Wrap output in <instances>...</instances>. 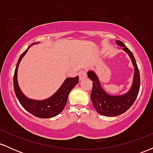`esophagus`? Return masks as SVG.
<instances>
[{"mask_svg": "<svg viewBox=\"0 0 153 153\" xmlns=\"http://www.w3.org/2000/svg\"><path fill=\"white\" fill-rule=\"evenodd\" d=\"M78 75H79V78H80V80H81L86 77V73H85V71H82L78 73Z\"/></svg>", "mask_w": 153, "mask_h": 153, "instance_id": "obj_1", "label": "esophagus"}]
</instances>
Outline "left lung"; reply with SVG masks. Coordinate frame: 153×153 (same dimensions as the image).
<instances>
[{"label": "left lung", "mask_w": 153, "mask_h": 153, "mask_svg": "<svg viewBox=\"0 0 153 153\" xmlns=\"http://www.w3.org/2000/svg\"><path fill=\"white\" fill-rule=\"evenodd\" d=\"M116 43L129 55L134 67L132 83L129 91L121 95H111L101 86L99 77L94 71H89L87 73L88 77L94 82L91 94L93 106L98 113L106 117H115L127 111L137 97L140 86V72L133 54L122 42L117 40Z\"/></svg>", "instance_id": "1"}]
</instances>
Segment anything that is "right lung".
I'll return each instance as SVG.
<instances>
[{
  "mask_svg": "<svg viewBox=\"0 0 153 153\" xmlns=\"http://www.w3.org/2000/svg\"><path fill=\"white\" fill-rule=\"evenodd\" d=\"M36 44H39V42L31 44L19 57L13 76V88H14L16 96L24 109L39 118L49 119L58 115L62 111L68 101L69 94L72 89L78 84L79 78L78 76L75 78H67L58 90L52 96L46 99H31L25 96L19 85L18 78H17L18 68L22 58L28 52L30 47Z\"/></svg>",
  "mask_w": 153,
  "mask_h": 153,
  "instance_id": "obj_1",
  "label": "right lung"
}]
</instances>
